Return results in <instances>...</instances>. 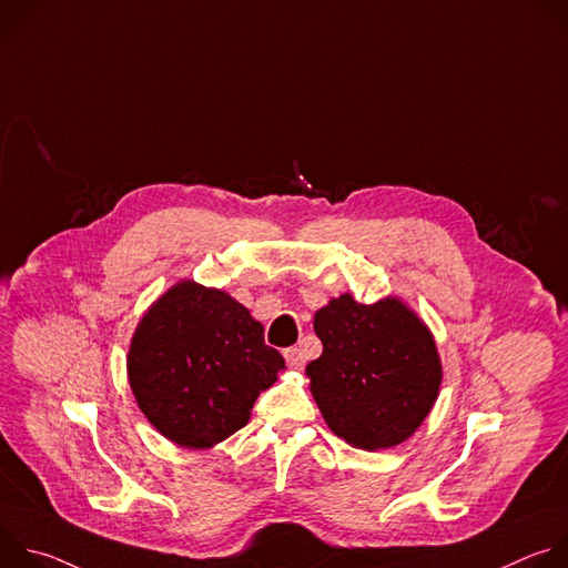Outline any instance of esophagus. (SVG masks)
Instances as JSON below:
<instances>
[{"label":"esophagus","mask_w":568,"mask_h":568,"mask_svg":"<svg viewBox=\"0 0 568 568\" xmlns=\"http://www.w3.org/2000/svg\"><path fill=\"white\" fill-rule=\"evenodd\" d=\"M283 355H285V359H287V364H290L292 368H301L303 362H305L301 348H296V346H294V348H287Z\"/></svg>","instance_id":"esophagus-1"}]
</instances>
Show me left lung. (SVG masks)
<instances>
[{
  "mask_svg": "<svg viewBox=\"0 0 568 568\" xmlns=\"http://www.w3.org/2000/svg\"><path fill=\"white\" fill-rule=\"evenodd\" d=\"M323 344L305 366L328 427L366 452L407 440L429 416L443 382L434 335L399 298L373 305L342 294L314 314Z\"/></svg>",
  "mask_w": 568,
  "mask_h": 568,
  "instance_id": "1",
  "label": "left lung"
}]
</instances>
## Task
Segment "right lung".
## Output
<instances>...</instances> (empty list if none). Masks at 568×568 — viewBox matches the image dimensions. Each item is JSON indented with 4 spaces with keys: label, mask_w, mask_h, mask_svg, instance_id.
<instances>
[{
    "label": "right lung",
    "mask_w": 568,
    "mask_h": 568,
    "mask_svg": "<svg viewBox=\"0 0 568 568\" xmlns=\"http://www.w3.org/2000/svg\"><path fill=\"white\" fill-rule=\"evenodd\" d=\"M263 323L215 287L180 281L159 296L132 335L128 379L150 425L171 443L209 449L250 423L283 355Z\"/></svg>",
    "instance_id": "obj_1"
}]
</instances>
